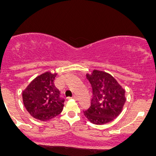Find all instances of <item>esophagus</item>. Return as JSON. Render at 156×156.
Segmentation results:
<instances>
[{
	"mask_svg": "<svg viewBox=\"0 0 156 156\" xmlns=\"http://www.w3.org/2000/svg\"><path fill=\"white\" fill-rule=\"evenodd\" d=\"M72 98H73V99L76 100V101H77V100H78V97L76 96V95H73V96L72 97Z\"/></svg>",
	"mask_w": 156,
	"mask_h": 156,
	"instance_id": "1",
	"label": "esophagus"
}]
</instances>
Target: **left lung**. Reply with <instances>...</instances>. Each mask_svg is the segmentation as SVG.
<instances>
[{
  "mask_svg": "<svg viewBox=\"0 0 156 156\" xmlns=\"http://www.w3.org/2000/svg\"><path fill=\"white\" fill-rule=\"evenodd\" d=\"M92 89L91 105L83 112L86 118L94 124H107L122 112L126 101L125 90L109 73L94 70L86 74Z\"/></svg>",
  "mask_w": 156,
  "mask_h": 156,
  "instance_id": "obj_1",
  "label": "left lung"
}]
</instances>
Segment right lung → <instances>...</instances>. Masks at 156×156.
Segmentation results:
<instances>
[{"label":"right lung","instance_id":"add662e5","mask_svg":"<svg viewBox=\"0 0 156 156\" xmlns=\"http://www.w3.org/2000/svg\"><path fill=\"white\" fill-rule=\"evenodd\" d=\"M56 75L46 72L34 79L23 92L24 106L35 119L48 121L62 112L64 98L54 83Z\"/></svg>","mask_w":156,"mask_h":156}]
</instances>
